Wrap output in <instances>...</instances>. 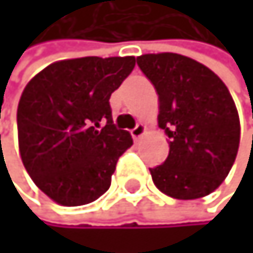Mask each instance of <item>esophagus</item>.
Here are the masks:
<instances>
[{"mask_svg":"<svg viewBox=\"0 0 253 253\" xmlns=\"http://www.w3.org/2000/svg\"><path fill=\"white\" fill-rule=\"evenodd\" d=\"M130 133H132V136H133V139L135 141H138L144 133H145V126L142 124V123H139V124H136L135 127L130 130Z\"/></svg>","mask_w":253,"mask_h":253,"instance_id":"obj_1","label":"esophagus"}]
</instances>
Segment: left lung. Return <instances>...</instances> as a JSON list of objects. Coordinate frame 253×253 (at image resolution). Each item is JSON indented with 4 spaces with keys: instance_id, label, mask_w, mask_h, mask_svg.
Wrapping results in <instances>:
<instances>
[{
    "instance_id": "1",
    "label": "left lung",
    "mask_w": 253,
    "mask_h": 253,
    "mask_svg": "<svg viewBox=\"0 0 253 253\" xmlns=\"http://www.w3.org/2000/svg\"><path fill=\"white\" fill-rule=\"evenodd\" d=\"M136 62L159 95L158 124L170 139L167 159L150 169L155 185L179 200L208 196L228 176L240 145V118L226 84L176 53L142 54Z\"/></svg>"
}]
</instances>
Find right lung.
Here are the masks:
<instances>
[{"mask_svg": "<svg viewBox=\"0 0 253 253\" xmlns=\"http://www.w3.org/2000/svg\"><path fill=\"white\" fill-rule=\"evenodd\" d=\"M133 68V56L70 59L27 83L16 114L21 159L59 205H86L109 190L118 158L133 144L115 127L109 98Z\"/></svg>", "mask_w": 253, "mask_h": 253, "instance_id": "1", "label": "right lung"}]
</instances>
